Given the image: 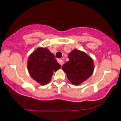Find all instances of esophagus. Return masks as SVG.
Returning <instances> with one entry per match:
<instances>
[{"label":"esophagus","mask_w":121,"mask_h":121,"mask_svg":"<svg viewBox=\"0 0 121 121\" xmlns=\"http://www.w3.org/2000/svg\"><path fill=\"white\" fill-rule=\"evenodd\" d=\"M57 61H58V62L59 63L60 65H62L63 64H64V62L62 60L60 59H59L57 60Z\"/></svg>","instance_id":"obj_1"}]
</instances>
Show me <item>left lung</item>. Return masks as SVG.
Instances as JSON below:
<instances>
[{
	"label": "left lung",
	"instance_id": "8db88e82",
	"mask_svg": "<svg viewBox=\"0 0 121 121\" xmlns=\"http://www.w3.org/2000/svg\"><path fill=\"white\" fill-rule=\"evenodd\" d=\"M68 57L69 61L64 64L62 68L73 84H81L88 79L93 72L92 59L78 50H73L68 54Z\"/></svg>",
	"mask_w": 121,
	"mask_h": 121
}]
</instances>
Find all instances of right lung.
<instances>
[{
    "label": "right lung",
    "mask_w": 121,
    "mask_h": 121,
    "mask_svg": "<svg viewBox=\"0 0 121 121\" xmlns=\"http://www.w3.org/2000/svg\"><path fill=\"white\" fill-rule=\"evenodd\" d=\"M60 68V65L55 59V56L47 48H39L30 56L28 69L33 79L41 85L50 81L53 71Z\"/></svg>",
    "instance_id": "add662e5"
}]
</instances>
